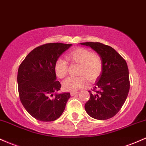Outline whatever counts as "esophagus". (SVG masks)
Returning <instances> with one entry per match:
<instances>
[{"mask_svg":"<svg viewBox=\"0 0 146 146\" xmlns=\"http://www.w3.org/2000/svg\"><path fill=\"white\" fill-rule=\"evenodd\" d=\"M78 92H70V94H71V96H74V95L78 94Z\"/></svg>","mask_w":146,"mask_h":146,"instance_id":"esophagus-1","label":"esophagus"}]
</instances>
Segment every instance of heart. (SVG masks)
Here are the masks:
<instances>
[{
  "label": "heart",
  "instance_id": "obj_1",
  "mask_svg": "<svg viewBox=\"0 0 146 146\" xmlns=\"http://www.w3.org/2000/svg\"><path fill=\"white\" fill-rule=\"evenodd\" d=\"M66 58L71 63L78 64L76 77H69L63 83L65 91L75 92L84 88L90 81H94L99 77L103 71V61L97 54L92 53L88 49L78 47L66 54ZM54 72L57 77L64 78L68 72V63L64 59L56 60Z\"/></svg>",
  "mask_w": 146,
  "mask_h": 146
}]
</instances>
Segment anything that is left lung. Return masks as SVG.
Returning a JSON list of instances; mask_svg holds the SVG:
<instances>
[{
    "mask_svg": "<svg viewBox=\"0 0 146 146\" xmlns=\"http://www.w3.org/2000/svg\"><path fill=\"white\" fill-rule=\"evenodd\" d=\"M101 56L103 71L96 80L94 93L85 105L86 112L94 119L106 120L119 112L130 90L128 68L123 58L112 47L101 42H81Z\"/></svg>",
    "mask_w": 146,
    "mask_h": 146,
    "instance_id": "left-lung-1",
    "label": "left lung"
}]
</instances>
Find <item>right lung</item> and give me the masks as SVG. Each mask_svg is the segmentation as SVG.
Wrapping results in <instances>:
<instances>
[{"mask_svg":"<svg viewBox=\"0 0 146 146\" xmlns=\"http://www.w3.org/2000/svg\"><path fill=\"white\" fill-rule=\"evenodd\" d=\"M72 44L47 43L34 48L21 63L17 82L20 100L25 109L40 121L58 119L70 97L69 92L60 90V82L54 72L56 60Z\"/></svg>","mask_w":146,"mask_h":146,"instance_id":"obj_1","label":"right lung"}]
</instances>
